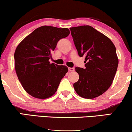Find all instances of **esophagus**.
Listing matches in <instances>:
<instances>
[{
  "instance_id": "esophagus-1",
  "label": "esophagus",
  "mask_w": 132,
  "mask_h": 132,
  "mask_svg": "<svg viewBox=\"0 0 132 132\" xmlns=\"http://www.w3.org/2000/svg\"><path fill=\"white\" fill-rule=\"evenodd\" d=\"M68 69H69V71H75V68H68Z\"/></svg>"
}]
</instances>
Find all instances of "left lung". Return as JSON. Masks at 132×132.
I'll return each mask as SVG.
<instances>
[{"instance_id": "left-lung-1", "label": "left lung", "mask_w": 132, "mask_h": 132, "mask_svg": "<svg viewBox=\"0 0 132 132\" xmlns=\"http://www.w3.org/2000/svg\"><path fill=\"white\" fill-rule=\"evenodd\" d=\"M79 56L85 57V68L76 67L79 80L74 83L75 91L85 99L104 94L112 84L119 59L111 40L89 25L69 28Z\"/></svg>"}]
</instances>
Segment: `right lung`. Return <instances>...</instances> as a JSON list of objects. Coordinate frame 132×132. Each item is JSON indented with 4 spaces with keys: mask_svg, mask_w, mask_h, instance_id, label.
<instances>
[{
    "mask_svg": "<svg viewBox=\"0 0 132 132\" xmlns=\"http://www.w3.org/2000/svg\"><path fill=\"white\" fill-rule=\"evenodd\" d=\"M69 33L68 28L45 25L35 30L16 47V75L25 91L33 97L43 99L54 95L68 72L67 66L50 63L49 60L58 41Z\"/></svg>",
    "mask_w": 132,
    "mask_h": 132,
    "instance_id": "right-lung-1",
    "label": "right lung"
}]
</instances>
